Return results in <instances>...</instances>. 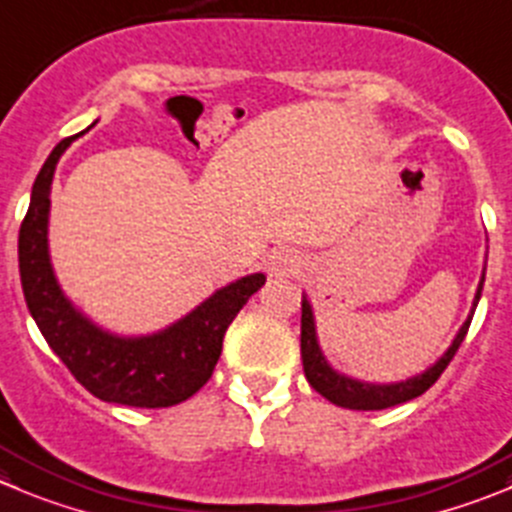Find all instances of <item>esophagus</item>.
<instances>
[{
	"mask_svg": "<svg viewBox=\"0 0 512 512\" xmlns=\"http://www.w3.org/2000/svg\"><path fill=\"white\" fill-rule=\"evenodd\" d=\"M300 267H303V257L293 250H275L265 260V270L270 278H290V275H298Z\"/></svg>",
	"mask_w": 512,
	"mask_h": 512,
	"instance_id": "34e87169",
	"label": "esophagus"
}]
</instances>
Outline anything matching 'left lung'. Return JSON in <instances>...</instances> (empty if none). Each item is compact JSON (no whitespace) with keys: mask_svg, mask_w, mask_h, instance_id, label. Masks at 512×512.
<instances>
[{"mask_svg":"<svg viewBox=\"0 0 512 512\" xmlns=\"http://www.w3.org/2000/svg\"><path fill=\"white\" fill-rule=\"evenodd\" d=\"M482 283H485V270H482V280L477 285L475 303H472V313L477 308V300H480ZM472 315L462 323V328L457 331L455 341L442 356L429 366L424 374L412 376L407 381H396V384H369V381H358L351 376H343L333 369L331 364L323 356L321 346H318V336H315V321H313V308H310L308 298L303 295V318H300V356H303V371L308 384L313 386L321 396H326L331 404L343 409H358V412H374V409H389L396 404H404L409 399H417L422 396L434 381L442 376V371L450 366V361L455 358L457 348L465 341L467 328H470Z\"/></svg>","mask_w":512,"mask_h":512,"instance_id":"left-lung-1","label":"left lung"}]
</instances>
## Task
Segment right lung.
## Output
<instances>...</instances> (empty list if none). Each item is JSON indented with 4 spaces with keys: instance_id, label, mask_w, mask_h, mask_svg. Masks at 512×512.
Returning <instances> with one entry per match:
<instances>
[{
    "instance_id": "obj_1",
    "label": "right lung",
    "mask_w": 512,
    "mask_h": 512,
    "mask_svg": "<svg viewBox=\"0 0 512 512\" xmlns=\"http://www.w3.org/2000/svg\"><path fill=\"white\" fill-rule=\"evenodd\" d=\"M78 136L52 148L19 227V278L27 308L52 351L90 394L126 407H174L212 379L229 323L265 285V275L255 272L219 288L184 318L151 336H116L95 326L65 298L47 250L52 176L65 148Z\"/></svg>"
}]
</instances>
